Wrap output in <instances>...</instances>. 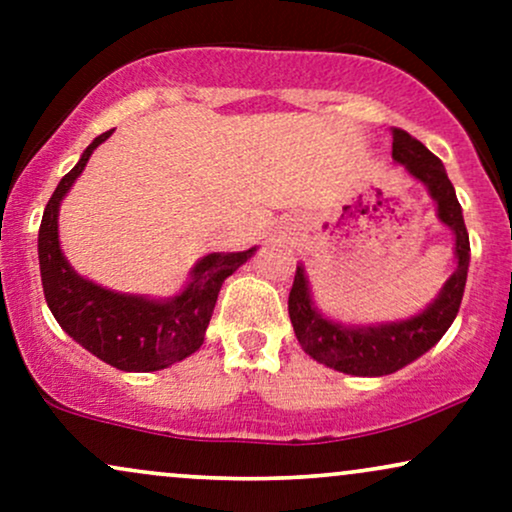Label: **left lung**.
I'll return each instance as SVG.
<instances>
[{
  "mask_svg": "<svg viewBox=\"0 0 512 512\" xmlns=\"http://www.w3.org/2000/svg\"><path fill=\"white\" fill-rule=\"evenodd\" d=\"M392 158L428 190L436 216L455 236V272L421 313L395 322L344 325L317 310L305 267L298 264L289 293V315L298 344L317 363L361 378L397 373L440 342L460 310L469 269V236L455 187L438 156L404 129H392Z\"/></svg>",
  "mask_w": 512,
  "mask_h": 512,
  "instance_id": "obj_1",
  "label": "left lung"
}]
</instances>
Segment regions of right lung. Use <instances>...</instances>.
I'll return each mask as SVG.
<instances>
[{
    "instance_id": "obj_1",
    "label": "right lung",
    "mask_w": 512,
    "mask_h": 512,
    "mask_svg": "<svg viewBox=\"0 0 512 512\" xmlns=\"http://www.w3.org/2000/svg\"><path fill=\"white\" fill-rule=\"evenodd\" d=\"M110 134L113 129L93 139L52 192L38 231L40 279L50 313L76 344L117 370L151 373L195 354L204 344L223 281L257 248L209 252L190 269L187 284L168 298L120 293L81 276L62 252L60 207L88 158Z\"/></svg>"
}]
</instances>
